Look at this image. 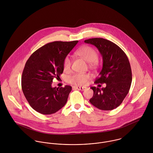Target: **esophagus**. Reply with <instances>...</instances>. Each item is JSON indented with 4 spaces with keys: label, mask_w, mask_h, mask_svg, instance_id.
<instances>
[{
    "label": "esophagus",
    "mask_w": 153,
    "mask_h": 153,
    "mask_svg": "<svg viewBox=\"0 0 153 153\" xmlns=\"http://www.w3.org/2000/svg\"><path fill=\"white\" fill-rule=\"evenodd\" d=\"M75 88L76 89H77L78 90H81V91H84L86 89V87H75Z\"/></svg>",
    "instance_id": "obj_1"
}]
</instances>
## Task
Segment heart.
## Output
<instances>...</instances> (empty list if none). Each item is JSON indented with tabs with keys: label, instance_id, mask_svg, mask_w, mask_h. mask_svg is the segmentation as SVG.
<instances>
[{
	"label": "heart",
	"instance_id": "heart-1",
	"mask_svg": "<svg viewBox=\"0 0 153 153\" xmlns=\"http://www.w3.org/2000/svg\"><path fill=\"white\" fill-rule=\"evenodd\" d=\"M75 55L81 57L85 61L89 63L91 65L95 64L98 59V53L96 50L91 46H84L78 49L75 52ZM72 64L71 59L69 57H66L64 59L63 66L65 71L70 70ZM91 75L85 73H76L68 77V82L70 84L83 86L87 84L88 80L91 78Z\"/></svg>",
	"mask_w": 153,
	"mask_h": 153
}]
</instances>
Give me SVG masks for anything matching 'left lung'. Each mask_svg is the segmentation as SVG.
<instances>
[{
  "label": "left lung",
  "mask_w": 153,
  "mask_h": 153,
  "mask_svg": "<svg viewBox=\"0 0 153 153\" xmlns=\"http://www.w3.org/2000/svg\"><path fill=\"white\" fill-rule=\"evenodd\" d=\"M84 42L96 46L102 57V68L95 83L106 84L105 88H91L94 95L89 102L101 110L115 109L122 103L131 87L132 72L128 59L118 45L108 40L96 38Z\"/></svg>",
  "instance_id": "left-lung-1"
}]
</instances>
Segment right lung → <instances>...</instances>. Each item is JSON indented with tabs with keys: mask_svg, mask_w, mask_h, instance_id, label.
<instances>
[{
	"mask_svg": "<svg viewBox=\"0 0 153 153\" xmlns=\"http://www.w3.org/2000/svg\"><path fill=\"white\" fill-rule=\"evenodd\" d=\"M78 42L55 41L34 52L26 62L22 75L23 94L31 107L49 115L61 109L66 103L72 87H52L54 78L63 73L68 54Z\"/></svg>",
	"mask_w": 153,
	"mask_h": 153,
	"instance_id": "1",
	"label": "right lung"
}]
</instances>
